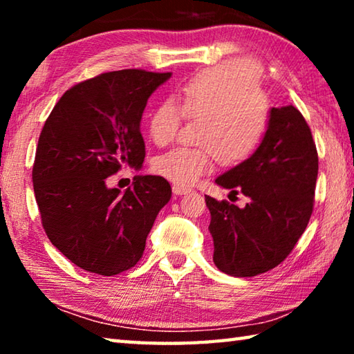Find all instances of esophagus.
<instances>
[{"label": "esophagus", "instance_id": "esophagus-1", "mask_svg": "<svg viewBox=\"0 0 354 354\" xmlns=\"http://www.w3.org/2000/svg\"><path fill=\"white\" fill-rule=\"evenodd\" d=\"M171 190H173V194H175V195H185V194H189V192H190L189 187H184V185H178V184L173 185Z\"/></svg>", "mask_w": 354, "mask_h": 354}]
</instances>
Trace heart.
Returning a JSON list of instances; mask_svg holds the SVG:
<instances>
[{
  "instance_id": "1",
  "label": "heart",
  "mask_w": 354,
  "mask_h": 354,
  "mask_svg": "<svg viewBox=\"0 0 354 354\" xmlns=\"http://www.w3.org/2000/svg\"><path fill=\"white\" fill-rule=\"evenodd\" d=\"M176 100H164L149 113L148 129L158 145H169L183 118L201 120L196 148H175L154 160V170L178 185L195 184L223 165L247 160L266 137L268 103L254 65L226 61L185 81Z\"/></svg>"
}]
</instances>
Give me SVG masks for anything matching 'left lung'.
I'll list each match as a JSON object with an SVG mask.
<instances>
[{
  "label": "left lung",
  "instance_id": "8db88e82",
  "mask_svg": "<svg viewBox=\"0 0 354 354\" xmlns=\"http://www.w3.org/2000/svg\"><path fill=\"white\" fill-rule=\"evenodd\" d=\"M317 173L319 156L301 112L292 104L272 107L259 148L215 179L250 203L241 209L206 195L218 270L245 278L279 266L309 223Z\"/></svg>",
  "mask_w": 354,
  "mask_h": 354
}]
</instances>
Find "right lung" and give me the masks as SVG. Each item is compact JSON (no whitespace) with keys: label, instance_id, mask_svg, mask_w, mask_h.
Instances as JSON below:
<instances>
[{"label":"right lung","instance_id":"add662e5","mask_svg":"<svg viewBox=\"0 0 354 354\" xmlns=\"http://www.w3.org/2000/svg\"><path fill=\"white\" fill-rule=\"evenodd\" d=\"M170 76L103 73L65 92L46 118L32 167L35 201L48 239L82 270L113 277L134 267L171 198L162 176H136L123 194L106 185L122 165L142 167V113Z\"/></svg>","mask_w":354,"mask_h":354}]
</instances>
